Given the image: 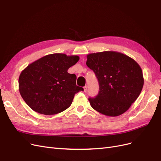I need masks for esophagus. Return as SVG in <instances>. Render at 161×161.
Listing matches in <instances>:
<instances>
[{"instance_id": "obj_1", "label": "esophagus", "mask_w": 161, "mask_h": 161, "mask_svg": "<svg viewBox=\"0 0 161 161\" xmlns=\"http://www.w3.org/2000/svg\"><path fill=\"white\" fill-rule=\"evenodd\" d=\"M83 89H84V91L86 92V90H87V86H85L83 87Z\"/></svg>"}]
</instances>
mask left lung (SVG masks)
Here are the masks:
<instances>
[{
  "label": "left lung",
  "mask_w": 161,
  "mask_h": 161,
  "mask_svg": "<svg viewBox=\"0 0 161 161\" xmlns=\"http://www.w3.org/2000/svg\"><path fill=\"white\" fill-rule=\"evenodd\" d=\"M86 58V64L95 73L99 84L98 95L89 99L92 108L107 116L125 113L143 88L140 65L133 58L115 51L92 53Z\"/></svg>",
  "instance_id": "1"
}]
</instances>
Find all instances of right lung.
<instances>
[{"label":"right lung","mask_w":161,"mask_h":161,"mask_svg":"<svg viewBox=\"0 0 161 161\" xmlns=\"http://www.w3.org/2000/svg\"><path fill=\"white\" fill-rule=\"evenodd\" d=\"M79 60L76 55L56 53L29 64L19 77V92L27 105L46 115L69 108L75 95L83 91L76 85V75L68 72Z\"/></svg>","instance_id":"1"}]
</instances>
